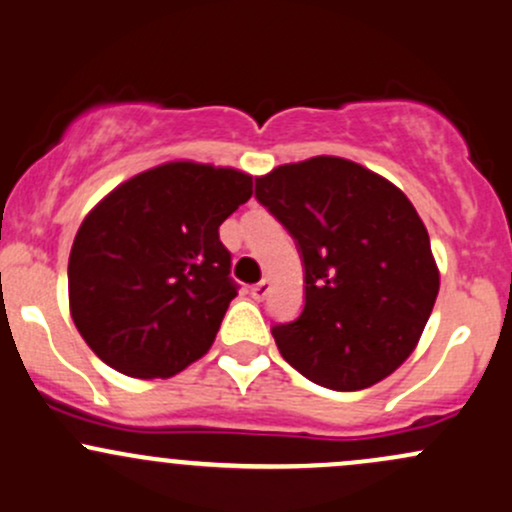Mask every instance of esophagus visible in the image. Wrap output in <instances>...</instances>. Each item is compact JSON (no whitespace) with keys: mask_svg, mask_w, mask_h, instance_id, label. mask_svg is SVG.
Listing matches in <instances>:
<instances>
[{"mask_svg":"<svg viewBox=\"0 0 512 512\" xmlns=\"http://www.w3.org/2000/svg\"><path fill=\"white\" fill-rule=\"evenodd\" d=\"M268 292H271V280L268 278H263V280H258L256 285H251V297H254V300H266V295Z\"/></svg>","mask_w":512,"mask_h":512,"instance_id":"1","label":"esophagus"}]
</instances>
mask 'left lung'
Returning <instances> with one entry per match:
<instances>
[{
	"instance_id": "8db88e82",
	"label": "left lung",
	"mask_w": 512,
	"mask_h": 512,
	"mask_svg": "<svg viewBox=\"0 0 512 512\" xmlns=\"http://www.w3.org/2000/svg\"><path fill=\"white\" fill-rule=\"evenodd\" d=\"M256 200L295 239L304 307L273 326L280 355L333 392L372 387L416 348L440 275L411 200L338 157L285 164L256 179Z\"/></svg>"
}]
</instances>
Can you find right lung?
Instances as JSON below:
<instances>
[{"label":"right lung","instance_id":"1","mask_svg":"<svg viewBox=\"0 0 512 512\" xmlns=\"http://www.w3.org/2000/svg\"><path fill=\"white\" fill-rule=\"evenodd\" d=\"M251 176L171 162L125 181L74 237L72 319L89 348L130 377H171L203 358L237 297L220 225Z\"/></svg>","mask_w":512,"mask_h":512}]
</instances>
